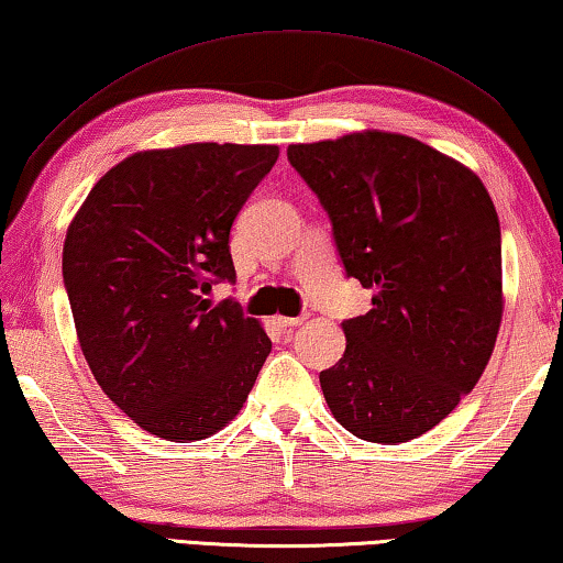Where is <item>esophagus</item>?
<instances>
[{
  "label": "esophagus",
  "instance_id": "1",
  "mask_svg": "<svg viewBox=\"0 0 563 563\" xmlns=\"http://www.w3.org/2000/svg\"><path fill=\"white\" fill-rule=\"evenodd\" d=\"M307 317H276V324L279 327H299Z\"/></svg>",
  "mask_w": 563,
  "mask_h": 563
}]
</instances>
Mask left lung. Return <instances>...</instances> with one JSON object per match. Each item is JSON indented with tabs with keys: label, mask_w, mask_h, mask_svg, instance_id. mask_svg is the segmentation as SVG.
<instances>
[{
	"label": "left lung",
	"mask_w": 563,
	"mask_h": 563,
	"mask_svg": "<svg viewBox=\"0 0 563 563\" xmlns=\"http://www.w3.org/2000/svg\"><path fill=\"white\" fill-rule=\"evenodd\" d=\"M330 216L344 274L375 291L344 319L342 360L319 372L342 428L408 443L448 418L486 369L504 314L500 227L461 163L397 133L287 148Z\"/></svg>",
	"instance_id": "obj_1"
}]
</instances>
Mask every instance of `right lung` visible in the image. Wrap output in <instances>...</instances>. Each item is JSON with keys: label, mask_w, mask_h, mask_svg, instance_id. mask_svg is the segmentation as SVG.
Returning a JSON list of instances; mask_svg holds the SVG:
<instances>
[{"label": "right lung", "mask_w": 563, "mask_h": 563, "mask_svg": "<svg viewBox=\"0 0 563 563\" xmlns=\"http://www.w3.org/2000/svg\"><path fill=\"white\" fill-rule=\"evenodd\" d=\"M276 145L191 143L110 168L67 229L63 279L95 379L151 435L203 440L244 408L272 352L239 301L229 233Z\"/></svg>", "instance_id": "obj_1"}]
</instances>
